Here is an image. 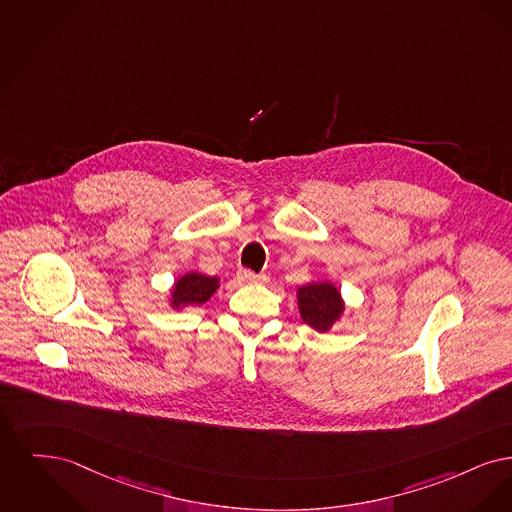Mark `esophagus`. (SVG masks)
Wrapping results in <instances>:
<instances>
[{"mask_svg":"<svg viewBox=\"0 0 512 512\" xmlns=\"http://www.w3.org/2000/svg\"><path fill=\"white\" fill-rule=\"evenodd\" d=\"M239 279L241 281H245V283H266L267 277L266 275H256L254 271H250V269H239Z\"/></svg>","mask_w":512,"mask_h":512,"instance_id":"obj_1","label":"esophagus"}]
</instances>
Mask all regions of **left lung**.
<instances>
[{"label": "left lung", "mask_w": 512, "mask_h": 512, "mask_svg": "<svg viewBox=\"0 0 512 512\" xmlns=\"http://www.w3.org/2000/svg\"><path fill=\"white\" fill-rule=\"evenodd\" d=\"M296 296L300 317L319 333H327L344 313V300L329 281L304 285Z\"/></svg>", "instance_id": "obj_1"}]
</instances>
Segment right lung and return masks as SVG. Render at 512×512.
I'll use <instances>...</instances> for the list:
<instances>
[{"label":"right lung","mask_w":512,"mask_h":512,"mask_svg":"<svg viewBox=\"0 0 512 512\" xmlns=\"http://www.w3.org/2000/svg\"><path fill=\"white\" fill-rule=\"evenodd\" d=\"M220 287L218 277H210L197 271L181 275L172 289V308L183 310L187 306H200L210 300V296Z\"/></svg>","instance_id":"right-lung-1"}]
</instances>
